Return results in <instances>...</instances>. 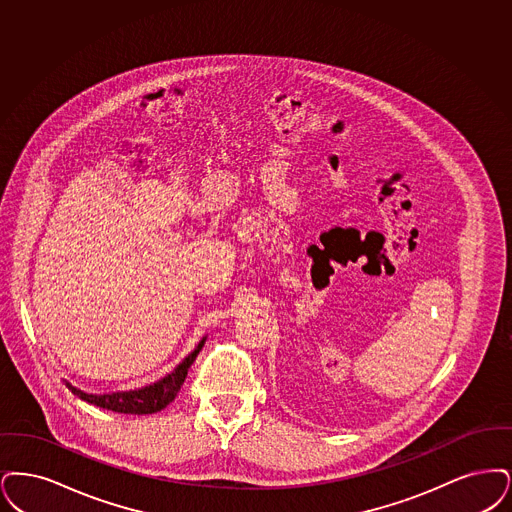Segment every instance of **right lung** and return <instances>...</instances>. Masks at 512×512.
I'll use <instances>...</instances> for the list:
<instances>
[{"label":"right lung","mask_w":512,"mask_h":512,"mask_svg":"<svg viewBox=\"0 0 512 512\" xmlns=\"http://www.w3.org/2000/svg\"><path fill=\"white\" fill-rule=\"evenodd\" d=\"M204 342H206V336L200 340L199 346L189 356L185 357L170 375L160 378L158 382L149 384L145 388L130 390V392H112V394H88V392H82L80 388H76L68 382L67 388L80 400L88 401L91 405H97V407L107 409V411L124 413V415H151L156 411H162L168 403L176 400L179 388L183 386V380L187 377V371L199 356Z\"/></svg>","instance_id":"1"}]
</instances>
